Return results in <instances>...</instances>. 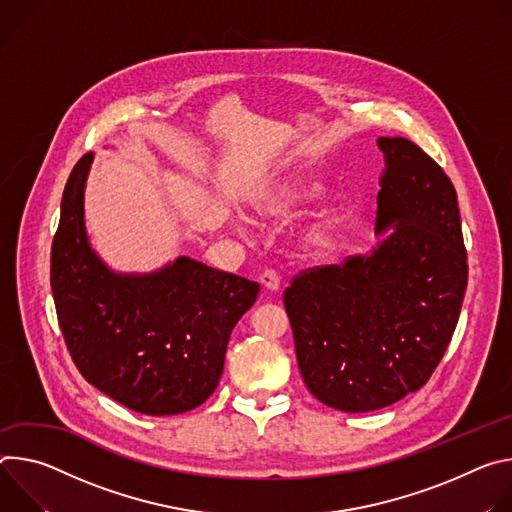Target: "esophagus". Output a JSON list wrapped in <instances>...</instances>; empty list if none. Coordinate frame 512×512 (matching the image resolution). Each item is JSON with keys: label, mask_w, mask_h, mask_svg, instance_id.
<instances>
[{"label": "esophagus", "mask_w": 512, "mask_h": 512, "mask_svg": "<svg viewBox=\"0 0 512 512\" xmlns=\"http://www.w3.org/2000/svg\"><path fill=\"white\" fill-rule=\"evenodd\" d=\"M260 282L268 293H278V289H280V276L272 268H268L260 274Z\"/></svg>", "instance_id": "esophagus-1"}]
</instances>
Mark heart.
Here are the masks:
<instances>
[{
    "mask_svg": "<svg viewBox=\"0 0 512 512\" xmlns=\"http://www.w3.org/2000/svg\"><path fill=\"white\" fill-rule=\"evenodd\" d=\"M321 193V187L309 179H291L278 183L258 197L252 205L254 217L262 221H287L297 215L305 205L315 201ZM238 230H246V223L238 221ZM327 223H319L309 234L307 244L311 248H321L327 242Z\"/></svg>",
    "mask_w": 512,
    "mask_h": 512,
    "instance_id": "1",
    "label": "heart"
}]
</instances>
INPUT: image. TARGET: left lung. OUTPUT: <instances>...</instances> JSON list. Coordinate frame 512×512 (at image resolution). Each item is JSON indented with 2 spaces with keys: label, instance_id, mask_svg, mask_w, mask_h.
<instances>
[{
  "label": "left lung",
  "instance_id": "8db88e82",
  "mask_svg": "<svg viewBox=\"0 0 512 512\" xmlns=\"http://www.w3.org/2000/svg\"><path fill=\"white\" fill-rule=\"evenodd\" d=\"M376 234L370 256L299 272L282 295L301 376L344 413L384 409L419 390L456 331L468 285L458 195L407 138H378Z\"/></svg>",
  "mask_w": 512,
  "mask_h": 512
}]
</instances>
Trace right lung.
Masks as SVG:
<instances>
[{"label":"right lung","instance_id":"add662e5","mask_svg":"<svg viewBox=\"0 0 512 512\" xmlns=\"http://www.w3.org/2000/svg\"><path fill=\"white\" fill-rule=\"evenodd\" d=\"M93 154L73 168L50 252V287L83 378L152 417L187 413L219 384L234 325L260 285L187 256L152 274H118L91 250L83 191Z\"/></svg>","mask_w":512,"mask_h":512}]
</instances>
